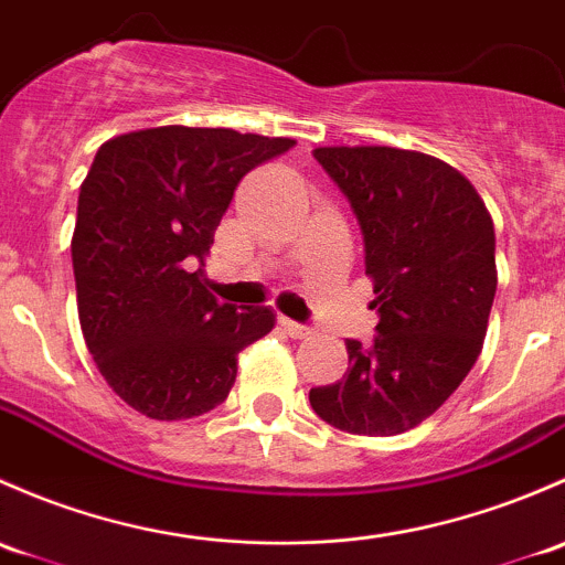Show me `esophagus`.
<instances>
[{
  "mask_svg": "<svg viewBox=\"0 0 565 565\" xmlns=\"http://www.w3.org/2000/svg\"><path fill=\"white\" fill-rule=\"evenodd\" d=\"M280 326L285 329V334H290L294 340H305V337L312 334L310 326H301V323L290 321V318H280Z\"/></svg>",
  "mask_w": 565,
  "mask_h": 565,
  "instance_id": "1",
  "label": "esophagus"
}]
</instances>
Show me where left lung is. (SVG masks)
Wrapping results in <instances>:
<instances>
[{
    "mask_svg": "<svg viewBox=\"0 0 565 565\" xmlns=\"http://www.w3.org/2000/svg\"><path fill=\"white\" fill-rule=\"evenodd\" d=\"M351 201L377 310L375 342L348 340V372L310 388L326 424L399 435L433 416L479 359L498 288L495 225L473 184L433 154L318 147Z\"/></svg>",
    "mask_w": 565,
    "mask_h": 565,
    "instance_id": "obj_1",
    "label": "left lung"
}]
</instances>
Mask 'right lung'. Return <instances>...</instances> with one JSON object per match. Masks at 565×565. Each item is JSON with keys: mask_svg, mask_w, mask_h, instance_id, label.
Here are the masks:
<instances>
[{"mask_svg": "<svg viewBox=\"0 0 565 565\" xmlns=\"http://www.w3.org/2000/svg\"><path fill=\"white\" fill-rule=\"evenodd\" d=\"M294 143L166 125L97 149L70 244L78 321L100 375L143 416L217 408L236 356L275 329L271 307L220 305L203 266L244 173Z\"/></svg>", "mask_w": 565, "mask_h": 565, "instance_id": "obj_1", "label": "right lung"}]
</instances>
